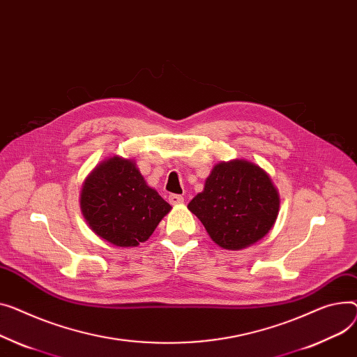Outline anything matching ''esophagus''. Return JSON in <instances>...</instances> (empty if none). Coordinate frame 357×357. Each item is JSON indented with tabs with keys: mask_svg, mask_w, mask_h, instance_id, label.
Segmentation results:
<instances>
[{
	"mask_svg": "<svg viewBox=\"0 0 357 357\" xmlns=\"http://www.w3.org/2000/svg\"><path fill=\"white\" fill-rule=\"evenodd\" d=\"M169 202L172 204V205H182L183 204V197H181V195H175V194H172V195H169Z\"/></svg>",
	"mask_w": 357,
	"mask_h": 357,
	"instance_id": "1",
	"label": "esophagus"
}]
</instances>
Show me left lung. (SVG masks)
I'll list each match as a JSON object with an SVG mask.
<instances>
[{
  "label": "left lung",
  "instance_id": "1",
  "mask_svg": "<svg viewBox=\"0 0 357 357\" xmlns=\"http://www.w3.org/2000/svg\"><path fill=\"white\" fill-rule=\"evenodd\" d=\"M280 198L258 165L234 159L213 166L204 191L188 204L211 240L225 250H243L273 228Z\"/></svg>",
  "mask_w": 357,
  "mask_h": 357
}]
</instances>
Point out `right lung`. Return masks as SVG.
<instances>
[{"instance_id":"obj_1","label":"right lung","mask_w":357,"mask_h":357,"mask_svg":"<svg viewBox=\"0 0 357 357\" xmlns=\"http://www.w3.org/2000/svg\"><path fill=\"white\" fill-rule=\"evenodd\" d=\"M80 208L91 231L117 247L145 243L171 211L136 163L121 156L103 160L86 178Z\"/></svg>"}]
</instances>
